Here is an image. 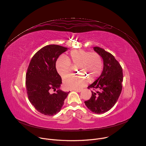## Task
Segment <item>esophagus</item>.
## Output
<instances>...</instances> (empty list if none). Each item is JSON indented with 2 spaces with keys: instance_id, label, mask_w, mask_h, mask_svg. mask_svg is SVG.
<instances>
[{
  "instance_id": "obj_1",
  "label": "esophagus",
  "mask_w": 146,
  "mask_h": 146,
  "mask_svg": "<svg viewBox=\"0 0 146 146\" xmlns=\"http://www.w3.org/2000/svg\"><path fill=\"white\" fill-rule=\"evenodd\" d=\"M74 91H76V92H80L82 91V90H75Z\"/></svg>"
}]
</instances>
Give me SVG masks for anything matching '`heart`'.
<instances>
[{
  "label": "heart",
  "instance_id": "obj_1",
  "mask_svg": "<svg viewBox=\"0 0 146 146\" xmlns=\"http://www.w3.org/2000/svg\"><path fill=\"white\" fill-rule=\"evenodd\" d=\"M69 59L63 56H60L56 62V69L59 74L64 78L70 73V63L77 66V70L83 75L89 78L90 80H94L101 73L103 62L101 56L97 53H90L83 49L71 51ZM88 79L84 77L69 76L63 80L65 88L69 90H79L84 87Z\"/></svg>",
  "mask_w": 146,
  "mask_h": 146
}]
</instances>
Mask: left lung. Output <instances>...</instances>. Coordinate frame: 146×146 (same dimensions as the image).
<instances>
[{"mask_svg":"<svg viewBox=\"0 0 146 146\" xmlns=\"http://www.w3.org/2000/svg\"><path fill=\"white\" fill-rule=\"evenodd\" d=\"M93 49L102 58L104 68L100 76L88 87L100 90L91 91V97L84 103L91 112L100 114L110 110L120 96L123 72L121 66L111 54L98 46Z\"/></svg>","mask_w":146,"mask_h":146,"instance_id":"obj_1","label":"left lung"}]
</instances>
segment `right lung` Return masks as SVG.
Here are the masks:
<instances>
[{
  "label": "right lung",
  "mask_w": 146,
  "mask_h": 146,
  "mask_svg": "<svg viewBox=\"0 0 146 146\" xmlns=\"http://www.w3.org/2000/svg\"><path fill=\"white\" fill-rule=\"evenodd\" d=\"M68 48L57 45H46L32 58L26 73V90L34 108L45 115L52 116L62 109L69 92L59 89L62 83L56 69L59 56ZM50 89L58 90L50 94Z\"/></svg>",
  "instance_id": "1"
}]
</instances>
